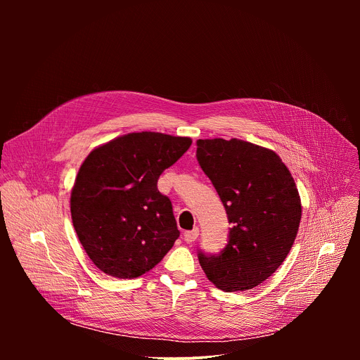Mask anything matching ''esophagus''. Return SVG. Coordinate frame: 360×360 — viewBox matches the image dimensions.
Segmentation results:
<instances>
[{
  "label": "esophagus",
  "mask_w": 360,
  "mask_h": 360,
  "mask_svg": "<svg viewBox=\"0 0 360 360\" xmlns=\"http://www.w3.org/2000/svg\"><path fill=\"white\" fill-rule=\"evenodd\" d=\"M199 236V229L198 228H195V229H192V231H186L185 233H184V240L186 242V243H192V242H195L196 240V238Z\"/></svg>",
  "instance_id": "34e87169"
}]
</instances>
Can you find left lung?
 <instances>
[{"instance_id":"1","label":"left lung","mask_w":360,"mask_h":360,"mask_svg":"<svg viewBox=\"0 0 360 360\" xmlns=\"http://www.w3.org/2000/svg\"><path fill=\"white\" fill-rule=\"evenodd\" d=\"M196 160L215 186L228 221L219 253L198 250L208 279L225 292L266 281L288 256L302 217L295 181L271 149L240 139H198Z\"/></svg>"}]
</instances>
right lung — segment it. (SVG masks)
Returning a JSON list of instances; mask_svg holds the SVG:
<instances>
[{"instance_id": "add662e5", "label": "right lung", "mask_w": 360, "mask_h": 360, "mask_svg": "<svg viewBox=\"0 0 360 360\" xmlns=\"http://www.w3.org/2000/svg\"><path fill=\"white\" fill-rule=\"evenodd\" d=\"M186 136L132 132L95 148L71 192V217L89 259L104 274L134 279L152 269L179 231L160 175L191 146Z\"/></svg>"}]
</instances>
